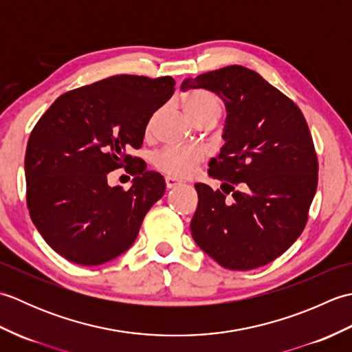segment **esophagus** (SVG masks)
Wrapping results in <instances>:
<instances>
[{"label":"esophagus","mask_w":352,"mask_h":352,"mask_svg":"<svg viewBox=\"0 0 352 352\" xmlns=\"http://www.w3.org/2000/svg\"><path fill=\"white\" fill-rule=\"evenodd\" d=\"M164 183H166V188L168 189H174V188H177V186L182 184L180 180H177V178L170 177V175H168L166 178H164Z\"/></svg>","instance_id":"obj_1"}]
</instances>
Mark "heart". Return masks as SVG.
I'll return each mask as SVG.
<instances>
[{
  "label": "heart",
  "instance_id": "heart-1",
  "mask_svg": "<svg viewBox=\"0 0 352 352\" xmlns=\"http://www.w3.org/2000/svg\"><path fill=\"white\" fill-rule=\"evenodd\" d=\"M184 110L193 122L212 116L218 119L221 115V102L214 95L204 91H192L183 100ZM204 151L192 146H168L154 157V164L170 177L184 178L195 172L198 164L204 160Z\"/></svg>",
  "mask_w": 352,
  "mask_h": 352
}]
</instances>
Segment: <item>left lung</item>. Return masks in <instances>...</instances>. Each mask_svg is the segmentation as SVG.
<instances>
[{
	"label": "left lung",
	"instance_id": "obj_1",
	"mask_svg": "<svg viewBox=\"0 0 352 352\" xmlns=\"http://www.w3.org/2000/svg\"><path fill=\"white\" fill-rule=\"evenodd\" d=\"M207 89L227 107L226 145L208 163L221 189L197 183L192 237L231 271L271 263L307 223L318 188V155L300 107L257 72L239 65L183 81ZM241 188L234 190V184ZM234 192L231 199L226 195Z\"/></svg>",
	"mask_w": 352,
	"mask_h": 352
}]
</instances>
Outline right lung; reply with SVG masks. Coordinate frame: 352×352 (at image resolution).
I'll return each instance as SVG.
<instances>
[{
	"instance_id": "obj_1",
	"label": "right lung",
	"mask_w": 352,
	"mask_h": 352,
	"mask_svg": "<svg viewBox=\"0 0 352 352\" xmlns=\"http://www.w3.org/2000/svg\"><path fill=\"white\" fill-rule=\"evenodd\" d=\"M172 77L113 76L66 92L30 134L27 207L52 250L72 263L96 266L134 243L145 214L166 184L131 157L157 109L175 91ZM133 175L129 191L107 184L109 171Z\"/></svg>"
}]
</instances>
